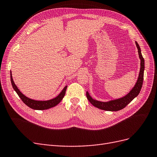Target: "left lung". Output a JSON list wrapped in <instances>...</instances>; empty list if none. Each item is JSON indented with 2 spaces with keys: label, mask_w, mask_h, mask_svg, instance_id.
<instances>
[{
  "label": "left lung",
  "mask_w": 157,
  "mask_h": 157,
  "mask_svg": "<svg viewBox=\"0 0 157 157\" xmlns=\"http://www.w3.org/2000/svg\"><path fill=\"white\" fill-rule=\"evenodd\" d=\"M136 48L138 49V53H139V58L140 59V72L139 75V77H138L136 82L135 85V86L133 87V89L131 90L124 97L110 100L108 102H101L98 101V100L93 99L88 93V91L86 92V97L88 99L90 103L95 106V107L105 110V111H117L121 110L123 108H124L126 106L130 103L132 100L138 95L141 90L142 84H143V80H144V59L142 57L141 53V49L140 48L136 42H135Z\"/></svg>",
  "instance_id": "left-lung-1"
}]
</instances>
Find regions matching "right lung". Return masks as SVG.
I'll return each instance as SVG.
<instances>
[{"label":"right lung","instance_id":"obj_1","mask_svg":"<svg viewBox=\"0 0 157 157\" xmlns=\"http://www.w3.org/2000/svg\"><path fill=\"white\" fill-rule=\"evenodd\" d=\"M10 78H11V82L12 84V86H13V88L14 90L16 91L17 93V95H18L21 98V99L22 100V102L28 105V107L30 108L33 109H36V110H44V109H48L51 108L55 107V105H57L60 102L62 98H64L66 91L67 89V86H66L64 89L62 90V91L60 93L59 95L53 99L49 100H45V101H40V100H35L31 99L25 96L24 94H22L20 90L18 89V87L14 83V81L13 80V78H12V75H11V71H10Z\"/></svg>","mask_w":157,"mask_h":157}]
</instances>
